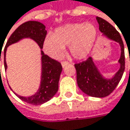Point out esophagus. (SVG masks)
<instances>
[{"label":"esophagus","mask_w":130,"mask_h":130,"mask_svg":"<svg viewBox=\"0 0 130 130\" xmlns=\"http://www.w3.org/2000/svg\"><path fill=\"white\" fill-rule=\"evenodd\" d=\"M61 64H62V68H65V66H67V65L69 64V62H66V61H65V62H62V63H61Z\"/></svg>","instance_id":"1"}]
</instances>
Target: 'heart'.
I'll return each instance as SVG.
<instances>
[{"instance_id": "heart-1", "label": "heart", "mask_w": 130, "mask_h": 130, "mask_svg": "<svg viewBox=\"0 0 130 130\" xmlns=\"http://www.w3.org/2000/svg\"><path fill=\"white\" fill-rule=\"evenodd\" d=\"M97 37V30L91 23L68 24L48 34L43 44L45 53L53 59L61 58L65 47L69 46L71 56L77 59L86 58L91 52Z\"/></svg>"}]
</instances>
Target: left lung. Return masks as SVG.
<instances>
[{"instance_id": "obj_1", "label": "left lung", "mask_w": 130, "mask_h": 130, "mask_svg": "<svg viewBox=\"0 0 130 130\" xmlns=\"http://www.w3.org/2000/svg\"><path fill=\"white\" fill-rule=\"evenodd\" d=\"M99 30L106 39L115 41L121 47V56L118 61L120 68L112 77H105L95 65L94 59H89L75 65L77 71V82L79 88L86 94L94 98H104L110 94L120 82L125 69L124 46L122 39L116 29L106 20L96 17Z\"/></svg>"}]
</instances>
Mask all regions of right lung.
<instances>
[{"mask_svg": "<svg viewBox=\"0 0 130 130\" xmlns=\"http://www.w3.org/2000/svg\"><path fill=\"white\" fill-rule=\"evenodd\" d=\"M46 35L47 30H45V26L42 23L35 21H27L20 25L13 32V33L11 35V36L6 42L4 51V68L5 71H6L7 64L6 61V54L7 47L15 43H17L22 39H30L35 41L40 47L41 56V81L37 91L31 96L24 97L18 95V94L13 91V90L9 86L13 93L21 100L32 105H41L49 101L56 94L59 89V77L62 71V67L59 62L45 55L41 51ZM1 50L2 48L1 47Z\"/></svg>", "mask_w": 130, "mask_h": 130, "instance_id": "add662e5", "label": "right lung"}]
</instances>
